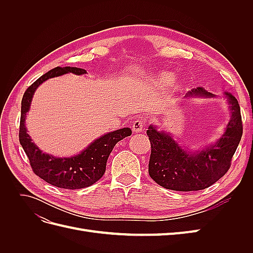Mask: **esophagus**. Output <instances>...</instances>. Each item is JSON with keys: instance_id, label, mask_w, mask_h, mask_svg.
<instances>
[{"instance_id": "1", "label": "esophagus", "mask_w": 253, "mask_h": 253, "mask_svg": "<svg viewBox=\"0 0 253 253\" xmlns=\"http://www.w3.org/2000/svg\"><path fill=\"white\" fill-rule=\"evenodd\" d=\"M143 126H144V122L142 120L136 119V120H134L133 125H132V129L135 133H139V132L143 131Z\"/></svg>"}]
</instances>
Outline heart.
<instances>
[{
	"label": "heart",
	"instance_id": "b5f03b06",
	"mask_svg": "<svg viewBox=\"0 0 253 253\" xmlns=\"http://www.w3.org/2000/svg\"><path fill=\"white\" fill-rule=\"evenodd\" d=\"M175 79V76L171 73H163L159 76L157 82L160 84V85H170L172 82Z\"/></svg>",
	"mask_w": 253,
	"mask_h": 253
}]
</instances>
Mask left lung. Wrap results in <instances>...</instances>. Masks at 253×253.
<instances>
[{"label":"left lung","mask_w":253,"mask_h":253,"mask_svg":"<svg viewBox=\"0 0 253 253\" xmlns=\"http://www.w3.org/2000/svg\"><path fill=\"white\" fill-rule=\"evenodd\" d=\"M224 97L230 111L225 132L218 140L201 150L191 152L181 147L171 133L158 131L154 125L148 127L151 142L149 174L159 186L174 191L203 190L227 173L242 138L243 125L236 98L228 91H225ZM193 98H216V95L196 87L188 91L183 99Z\"/></svg>","instance_id":"left-lung-1"}]
</instances>
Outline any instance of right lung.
<instances>
[{
  "mask_svg": "<svg viewBox=\"0 0 253 253\" xmlns=\"http://www.w3.org/2000/svg\"><path fill=\"white\" fill-rule=\"evenodd\" d=\"M68 73L80 76L86 74V71L79 67L57 66L41 76L26 89L21 102L19 138L35 174L55 187L75 190L89 187L102 177L105 172L106 162L115 144L126 137L131 136L132 129L124 127L106 133L90 142L79 154L71 157H56L43 153L33 142L27 133L25 126L26 114L30 109L36 89L43 82Z\"/></svg>",
  "mask_w": 253,
  "mask_h": 253,
  "instance_id": "obj_1",
  "label": "right lung"
}]
</instances>
